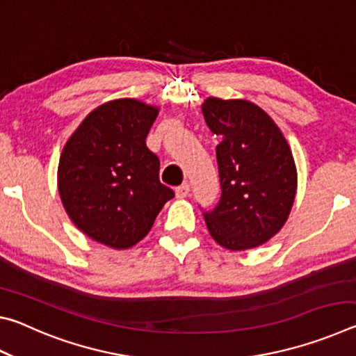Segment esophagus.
I'll return each instance as SVG.
<instances>
[{
  "mask_svg": "<svg viewBox=\"0 0 356 356\" xmlns=\"http://www.w3.org/2000/svg\"><path fill=\"white\" fill-rule=\"evenodd\" d=\"M188 195H190V185L188 184H182L176 188V196L179 197V200H184V197H186Z\"/></svg>",
  "mask_w": 356,
  "mask_h": 356,
  "instance_id": "esophagus-1",
  "label": "esophagus"
}]
</instances>
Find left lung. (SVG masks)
I'll list each match as a JSON object with an SVG mask.
<instances>
[{
  "mask_svg": "<svg viewBox=\"0 0 356 356\" xmlns=\"http://www.w3.org/2000/svg\"><path fill=\"white\" fill-rule=\"evenodd\" d=\"M216 146L221 197L204 212L210 236L222 248L245 251L284 226L297 193V168L284 135L248 100L209 97L202 104Z\"/></svg>",
  "mask_w": 356,
  "mask_h": 356,
  "instance_id": "8db88e82",
  "label": "left lung"
}]
</instances>
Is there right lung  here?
<instances>
[{
    "label": "right lung",
    "mask_w": 356,
    "mask_h": 356,
    "mask_svg": "<svg viewBox=\"0 0 356 356\" xmlns=\"http://www.w3.org/2000/svg\"><path fill=\"white\" fill-rule=\"evenodd\" d=\"M159 108L118 99L95 108L65 143L58 190L74 225L89 238L125 250L147 236L174 191L160 182V160L146 146Z\"/></svg>",
    "instance_id": "obj_1"
}]
</instances>
